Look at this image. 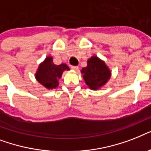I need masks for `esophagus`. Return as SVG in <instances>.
I'll return each mask as SVG.
<instances>
[{
    "mask_svg": "<svg viewBox=\"0 0 151 151\" xmlns=\"http://www.w3.org/2000/svg\"><path fill=\"white\" fill-rule=\"evenodd\" d=\"M71 69H72V70H73L74 71H78V70H79V67L77 66H71Z\"/></svg>",
    "mask_w": 151,
    "mask_h": 151,
    "instance_id": "34e87169",
    "label": "esophagus"
}]
</instances>
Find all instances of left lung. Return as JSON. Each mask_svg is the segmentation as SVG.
I'll return each mask as SVG.
<instances>
[{
    "instance_id": "left-lung-1",
    "label": "left lung",
    "mask_w": 151,
    "mask_h": 151,
    "mask_svg": "<svg viewBox=\"0 0 151 151\" xmlns=\"http://www.w3.org/2000/svg\"><path fill=\"white\" fill-rule=\"evenodd\" d=\"M81 72L86 85L92 90L103 87L111 76V71L104 61L95 55L88 60L87 66L82 68Z\"/></svg>"
}]
</instances>
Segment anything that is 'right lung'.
Returning <instances> with one entry per match:
<instances>
[{
  "instance_id": "right-lung-1",
  "label": "right lung",
  "mask_w": 151,
  "mask_h": 151,
  "mask_svg": "<svg viewBox=\"0 0 151 151\" xmlns=\"http://www.w3.org/2000/svg\"><path fill=\"white\" fill-rule=\"evenodd\" d=\"M70 68L66 64L55 65L52 56L46 57L42 62L35 73L37 81L48 89H53L59 86V79L62 77L64 70Z\"/></svg>"
}]
</instances>
